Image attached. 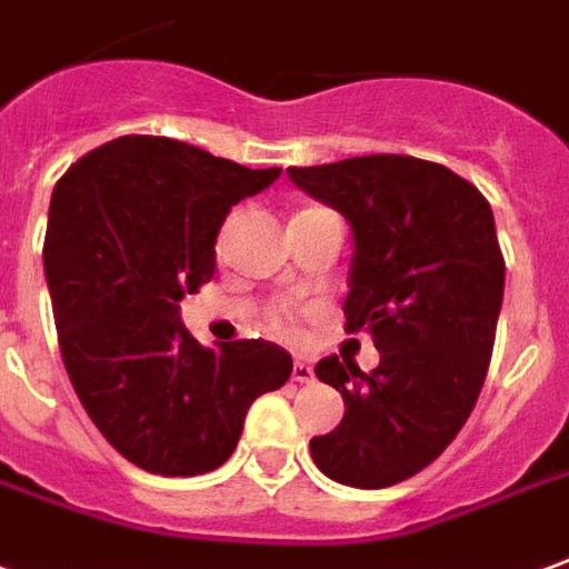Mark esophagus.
<instances>
[{
	"mask_svg": "<svg viewBox=\"0 0 569 569\" xmlns=\"http://www.w3.org/2000/svg\"><path fill=\"white\" fill-rule=\"evenodd\" d=\"M293 380L297 382L316 380V370H312V365H309V361H303V358H297V361H293Z\"/></svg>",
	"mask_w": 569,
	"mask_h": 569,
	"instance_id": "34e87169",
	"label": "esophagus"
}]
</instances>
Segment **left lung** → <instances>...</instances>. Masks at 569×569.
<instances>
[{"instance_id":"1","label":"left lung","mask_w":569,"mask_h":569,"mask_svg":"<svg viewBox=\"0 0 569 569\" xmlns=\"http://www.w3.org/2000/svg\"><path fill=\"white\" fill-rule=\"evenodd\" d=\"M288 177L349 220L346 330H368L380 349L370 373L337 356L318 361L316 377L342 395L346 413L309 453L340 485L392 487L445 453L485 386L506 288L490 201L413 156H358Z\"/></svg>"}]
</instances>
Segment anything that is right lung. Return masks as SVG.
Instances as JSON below:
<instances>
[{"mask_svg":"<svg viewBox=\"0 0 569 569\" xmlns=\"http://www.w3.org/2000/svg\"><path fill=\"white\" fill-rule=\"evenodd\" d=\"M278 174L128 134L82 156L51 192L42 257L60 356L91 422L143 471L223 466L248 407L291 377L276 342L204 349L180 321L183 293L217 269L229 208Z\"/></svg>","mask_w":569,"mask_h":569,"instance_id":"add662e5","label":"right lung"}]
</instances>
